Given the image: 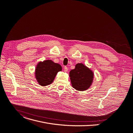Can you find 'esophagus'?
Returning a JSON list of instances; mask_svg holds the SVG:
<instances>
[{
	"mask_svg": "<svg viewBox=\"0 0 133 133\" xmlns=\"http://www.w3.org/2000/svg\"><path fill=\"white\" fill-rule=\"evenodd\" d=\"M64 71H65V72H67V71H68V68H67V67H66V66H65V67H64Z\"/></svg>",
	"mask_w": 133,
	"mask_h": 133,
	"instance_id": "obj_1",
	"label": "esophagus"
}]
</instances>
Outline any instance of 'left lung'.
Returning <instances> with one entry per match:
<instances>
[{
  "label": "left lung",
  "instance_id": "obj_1",
  "mask_svg": "<svg viewBox=\"0 0 133 133\" xmlns=\"http://www.w3.org/2000/svg\"><path fill=\"white\" fill-rule=\"evenodd\" d=\"M69 77L73 88L77 91L88 90L93 82V72L82 63H78L75 68L69 72Z\"/></svg>",
  "mask_w": 133,
  "mask_h": 133
}]
</instances>
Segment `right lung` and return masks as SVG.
<instances>
[{
	"label": "right lung",
	"instance_id": "right-lung-1",
	"mask_svg": "<svg viewBox=\"0 0 133 133\" xmlns=\"http://www.w3.org/2000/svg\"><path fill=\"white\" fill-rule=\"evenodd\" d=\"M62 70V67L60 65L54 63L51 60H46L38 64L35 76L40 85L44 87L51 84L58 72Z\"/></svg>",
	"mask_w": 133,
	"mask_h": 133
}]
</instances>
